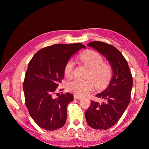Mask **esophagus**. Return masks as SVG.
<instances>
[{"label": "esophagus", "mask_w": 149, "mask_h": 149, "mask_svg": "<svg viewBox=\"0 0 149 149\" xmlns=\"http://www.w3.org/2000/svg\"><path fill=\"white\" fill-rule=\"evenodd\" d=\"M81 98L82 97H80V96H76V95L74 96V100H81Z\"/></svg>", "instance_id": "34e87169"}]
</instances>
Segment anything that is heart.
<instances>
[{
    "instance_id": "b5f03b06",
    "label": "heart",
    "mask_w": 149,
    "mask_h": 149,
    "mask_svg": "<svg viewBox=\"0 0 149 149\" xmlns=\"http://www.w3.org/2000/svg\"><path fill=\"white\" fill-rule=\"evenodd\" d=\"M80 60L89 68L87 80L74 79L66 85L68 91L78 96H84L92 91L95 86L100 88L105 87L109 83L112 75V69L107 63H103V58L95 51H88L79 56ZM74 63L72 59L66 62L65 66V74L68 78L73 74Z\"/></svg>"
}]
</instances>
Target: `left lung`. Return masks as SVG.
Instances as JSON below:
<instances>
[{
  "mask_svg": "<svg viewBox=\"0 0 149 149\" xmlns=\"http://www.w3.org/2000/svg\"><path fill=\"white\" fill-rule=\"evenodd\" d=\"M96 49L109 61L113 76L107 88L96 96L103 101H91L85 112L88 124L94 129L106 130L115 125L130 101L133 79L127 61L118 49L110 44L94 41L87 45Z\"/></svg>",
  "mask_w": 149,
  "mask_h": 149,
  "instance_id": "1",
  "label": "left lung"
}]
</instances>
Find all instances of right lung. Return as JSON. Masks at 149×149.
<instances>
[{
  "mask_svg": "<svg viewBox=\"0 0 149 149\" xmlns=\"http://www.w3.org/2000/svg\"><path fill=\"white\" fill-rule=\"evenodd\" d=\"M83 48L86 47L80 43L53 45L40 49L30 61L23 84L25 105L41 128L55 130L65 125L73 96L66 93L55 98L54 94L64 78L66 62Z\"/></svg>",
  "mask_w": 149,
  "mask_h": 149,
  "instance_id": "1",
  "label": "right lung"
}]
</instances>
